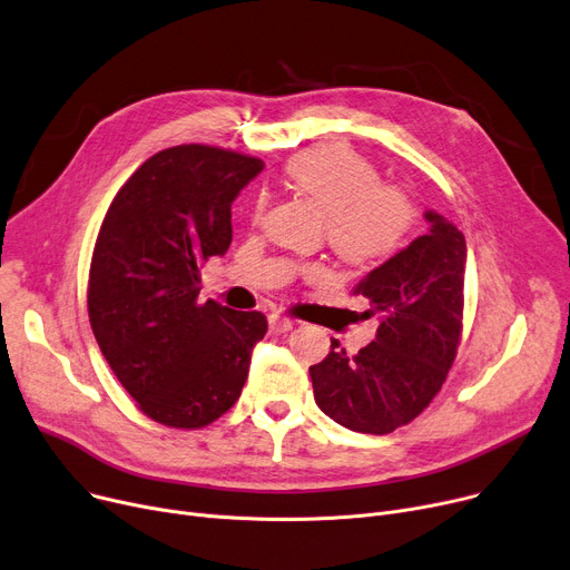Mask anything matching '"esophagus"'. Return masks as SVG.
<instances>
[{"instance_id": "34e87169", "label": "esophagus", "mask_w": 570, "mask_h": 570, "mask_svg": "<svg viewBox=\"0 0 570 570\" xmlns=\"http://www.w3.org/2000/svg\"><path fill=\"white\" fill-rule=\"evenodd\" d=\"M268 325H271V330L273 332H288V330H293L297 323L295 321H291V318H286V316H279V314H271L268 316Z\"/></svg>"}]
</instances>
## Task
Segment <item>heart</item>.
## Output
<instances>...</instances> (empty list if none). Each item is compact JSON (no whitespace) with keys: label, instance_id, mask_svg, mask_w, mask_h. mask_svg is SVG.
<instances>
[{"label":"heart","instance_id":"b5f03b06","mask_svg":"<svg viewBox=\"0 0 570 570\" xmlns=\"http://www.w3.org/2000/svg\"><path fill=\"white\" fill-rule=\"evenodd\" d=\"M286 178L325 215L330 247L351 265L366 268L387 261L412 229L410 197L401 187L383 185L381 171L351 148L302 150L288 160ZM263 210L265 197L256 202V217Z\"/></svg>","mask_w":570,"mask_h":570}]
</instances>
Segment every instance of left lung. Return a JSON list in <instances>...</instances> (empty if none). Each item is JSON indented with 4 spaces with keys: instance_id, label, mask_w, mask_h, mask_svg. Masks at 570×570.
<instances>
[{
    "instance_id": "1",
    "label": "left lung",
    "mask_w": 570,
    "mask_h": 570,
    "mask_svg": "<svg viewBox=\"0 0 570 570\" xmlns=\"http://www.w3.org/2000/svg\"><path fill=\"white\" fill-rule=\"evenodd\" d=\"M431 229L371 271L353 295L377 332L357 355L332 338L309 366L316 405L357 433L387 435L412 422L440 392L463 327L465 236L444 215L424 213Z\"/></svg>"
}]
</instances>
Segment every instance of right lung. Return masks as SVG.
Wrapping results in <instances>:
<instances>
[{"label": "right lung", "mask_w": 570, "mask_h": 570, "mask_svg": "<svg viewBox=\"0 0 570 570\" xmlns=\"http://www.w3.org/2000/svg\"><path fill=\"white\" fill-rule=\"evenodd\" d=\"M258 158L204 144L165 148L114 197L94 247L87 307L98 346L150 420L202 429L229 410L261 312L199 302L202 265L232 245V204Z\"/></svg>", "instance_id": "1"}]
</instances>
